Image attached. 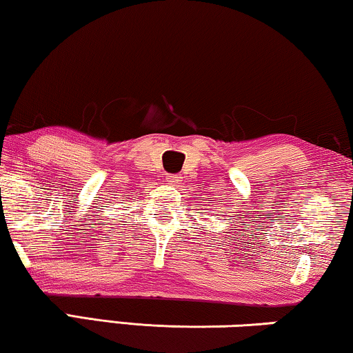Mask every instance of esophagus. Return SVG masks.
<instances>
[{
    "label": "esophagus",
    "mask_w": 353,
    "mask_h": 353,
    "mask_svg": "<svg viewBox=\"0 0 353 353\" xmlns=\"http://www.w3.org/2000/svg\"><path fill=\"white\" fill-rule=\"evenodd\" d=\"M167 185H170V186H176V185H180V181H181V176L180 175H168L167 178Z\"/></svg>",
    "instance_id": "esophagus-1"
}]
</instances>
